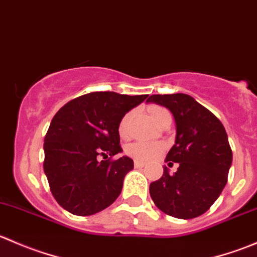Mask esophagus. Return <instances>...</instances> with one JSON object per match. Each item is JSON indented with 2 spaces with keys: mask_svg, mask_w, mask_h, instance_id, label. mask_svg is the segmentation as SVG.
<instances>
[{
  "mask_svg": "<svg viewBox=\"0 0 257 257\" xmlns=\"http://www.w3.org/2000/svg\"><path fill=\"white\" fill-rule=\"evenodd\" d=\"M134 167H136L137 169H141V168H144L145 167V164H144V163L136 160V162H134Z\"/></svg>",
  "mask_w": 257,
  "mask_h": 257,
  "instance_id": "obj_1",
  "label": "esophagus"
}]
</instances>
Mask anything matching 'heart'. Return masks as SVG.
I'll return each mask as SVG.
<instances>
[{"label":"heart","mask_w":257,"mask_h":257,"mask_svg":"<svg viewBox=\"0 0 257 257\" xmlns=\"http://www.w3.org/2000/svg\"><path fill=\"white\" fill-rule=\"evenodd\" d=\"M167 109L162 107H153L150 108V115H152L153 120L155 123H159L162 120L163 116L168 114ZM132 120V113H126L125 115L121 118L120 123H119V134L120 137H126L129 132V125H131ZM163 152V145L159 143H134L131 144L126 148V153L134 159L139 160V162H149V160L154 159V158L159 157L160 153Z\"/></svg>","instance_id":"heart-1"}]
</instances>
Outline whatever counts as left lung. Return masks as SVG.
I'll return each instance as SVG.
<instances>
[{"mask_svg":"<svg viewBox=\"0 0 257 257\" xmlns=\"http://www.w3.org/2000/svg\"><path fill=\"white\" fill-rule=\"evenodd\" d=\"M147 102L168 108L174 116L177 136L165 162L179 163L174 174L164 167L163 177L150 184V196L158 209L170 216H200L227 183L232 152L224 125L188 94H154Z\"/></svg>","mask_w":257,"mask_h":257,"instance_id":"left-lung-1","label":"left lung"}]
</instances>
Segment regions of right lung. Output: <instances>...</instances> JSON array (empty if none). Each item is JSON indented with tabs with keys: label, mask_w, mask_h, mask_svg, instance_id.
<instances>
[{
	"label": "right lung",
	"mask_w": 257,
	"mask_h": 257,
	"mask_svg": "<svg viewBox=\"0 0 257 257\" xmlns=\"http://www.w3.org/2000/svg\"><path fill=\"white\" fill-rule=\"evenodd\" d=\"M147 98L88 93L56 113L45 137L43 169L52 195L64 210L88 216L116 200L134 162L125 155L116 160L109 157L123 152L118 131L121 118Z\"/></svg>",
	"instance_id": "1"
}]
</instances>
